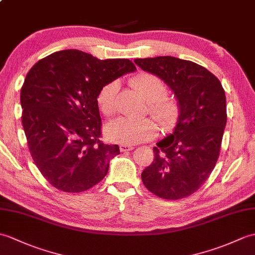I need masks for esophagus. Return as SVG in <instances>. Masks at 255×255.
<instances>
[{"label": "esophagus", "mask_w": 255, "mask_h": 255, "mask_svg": "<svg viewBox=\"0 0 255 255\" xmlns=\"http://www.w3.org/2000/svg\"><path fill=\"white\" fill-rule=\"evenodd\" d=\"M120 150H121V152H128V151L133 150V146L130 144H121Z\"/></svg>", "instance_id": "34e87169"}]
</instances>
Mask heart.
<instances>
[{
    "label": "heart",
    "mask_w": 255,
    "mask_h": 255,
    "mask_svg": "<svg viewBox=\"0 0 255 255\" xmlns=\"http://www.w3.org/2000/svg\"><path fill=\"white\" fill-rule=\"evenodd\" d=\"M132 85L149 102V112L163 129H171L178 120L179 106L174 99L166 98L167 88L159 77L141 73L132 78ZM120 89V82L113 80L100 89L97 102L100 111L106 116L115 112V99ZM108 138L123 144H137L153 139L156 135V124L150 118L132 120L120 117L111 122L105 128Z\"/></svg>",
    "instance_id": "b5f03b06"
}]
</instances>
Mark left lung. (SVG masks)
Returning a JSON list of instances; mask_svg holds the SVG:
<instances>
[{
	"label": "left lung",
	"mask_w": 255,
	"mask_h": 255,
	"mask_svg": "<svg viewBox=\"0 0 255 255\" xmlns=\"http://www.w3.org/2000/svg\"><path fill=\"white\" fill-rule=\"evenodd\" d=\"M159 77L177 99L179 116L173 132L153 147L154 159L141 174L149 191L166 200L192 194L214 169L227 122L226 96L208 69L173 56L135 58Z\"/></svg>",
	"instance_id": "1"
}]
</instances>
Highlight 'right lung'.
I'll list each match as a JSON object with an SVG mask.
<instances>
[{
	"label": "right lung",
	"instance_id": "obj_1",
	"mask_svg": "<svg viewBox=\"0 0 255 255\" xmlns=\"http://www.w3.org/2000/svg\"><path fill=\"white\" fill-rule=\"evenodd\" d=\"M137 70L126 58L63 50L35 63L20 91L21 122L34 164L53 187L82 192L108 174L117 144L101 137L100 89Z\"/></svg>",
	"mask_w": 255,
	"mask_h": 255
}]
</instances>
